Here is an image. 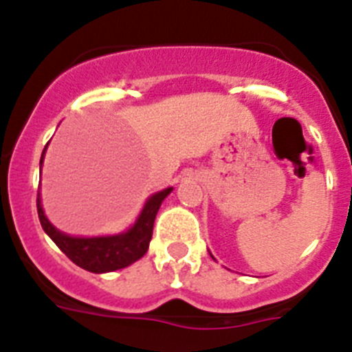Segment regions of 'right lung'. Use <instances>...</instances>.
Returning a JSON list of instances; mask_svg holds the SVG:
<instances>
[{
    "label": "right lung",
    "mask_w": 352,
    "mask_h": 352,
    "mask_svg": "<svg viewBox=\"0 0 352 352\" xmlns=\"http://www.w3.org/2000/svg\"><path fill=\"white\" fill-rule=\"evenodd\" d=\"M47 148V146H45ZM45 149L42 151L40 166L43 162ZM173 192V188L158 192L151 195L146 201L138 222L133 223L126 232H121L116 236H98V238H74L65 232L58 231L54 226L43 214L42 203H40V194L36 195V211L42 223V229L49 234V238L54 241L65 256L76 263L79 268L91 273H107L116 272V270L126 268L132 263L141 259L148 252L149 239L153 234L155 217L158 213L162 201Z\"/></svg>",
    "instance_id": "right-lung-1"
}]
</instances>
